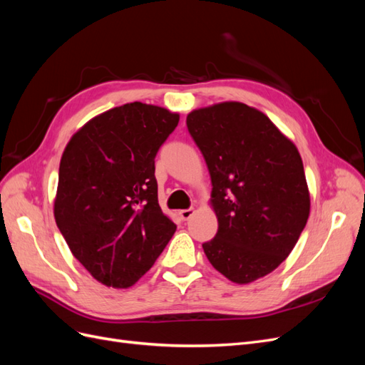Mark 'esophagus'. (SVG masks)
Segmentation results:
<instances>
[{"mask_svg":"<svg viewBox=\"0 0 365 365\" xmlns=\"http://www.w3.org/2000/svg\"><path fill=\"white\" fill-rule=\"evenodd\" d=\"M193 213H195L193 208H184L180 212V216H181L182 220H189L193 216Z\"/></svg>","mask_w":365,"mask_h":365,"instance_id":"esophagus-1","label":"esophagus"}]
</instances>
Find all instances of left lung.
<instances>
[{
	"label": "left lung",
	"mask_w": 365,
	"mask_h": 365,
	"mask_svg": "<svg viewBox=\"0 0 365 365\" xmlns=\"http://www.w3.org/2000/svg\"><path fill=\"white\" fill-rule=\"evenodd\" d=\"M212 178L216 236L202 244L213 268L251 283L289 256L309 217L300 153L263 113L225 102L187 115Z\"/></svg>",
	"instance_id": "left-lung-1"
}]
</instances>
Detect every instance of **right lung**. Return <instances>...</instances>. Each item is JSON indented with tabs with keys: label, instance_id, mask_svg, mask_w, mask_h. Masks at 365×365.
Returning a JSON list of instances; mask_svg holds the SVG:
<instances>
[{
	"label": "right lung",
	"instance_id": "right-lung-1",
	"mask_svg": "<svg viewBox=\"0 0 365 365\" xmlns=\"http://www.w3.org/2000/svg\"><path fill=\"white\" fill-rule=\"evenodd\" d=\"M178 121L164 108L126 103L88 121L63 150L54 219L73 256L106 286L134 284L175 233L158 204L155 157Z\"/></svg>",
	"mask_w": 365,
	"mask_h": 365
}]
</instances>
